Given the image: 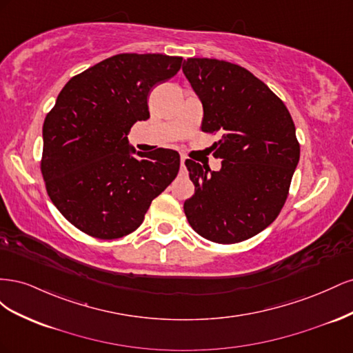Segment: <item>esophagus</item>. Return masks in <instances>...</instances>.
Returning <instances> with one entry per match:
<instances>
[{
    "mask_svg": "<svg viewBox=\"0 0 353 353\" xmlns=\"http://www.w3.org/2000/svg\"><path fill=\"white\" fill-rule=\"evenodd\" d=\"M185 160H187V157L185 156H181V168H185Z\"/></svg>",
    "mask_w": 353,
    "mask_h": 353,
    "instance_id": "1",
    "label": "esophagus"
}]
</instances>
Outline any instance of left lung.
<instances>
[{
    "label": "left lung",
    "mask_w": 353,
    "mask_h": 353,
    "mask_svg": "<svg viewBox=\"0 0 353 353\" xmlns=\"http://www.w3.org/2000/svg\"><path fill=\"white\" fill-rule=\"evenodd\" d=\"M183 72L203 104L201 131L222 134L213 143V156L222 159L218 172L185 160L194 184L185 216L201 237L240 243L271 225L287 200L301 157L293 119L285 104L239 65L187 59Z\"/></svg>",
    "instance_id": "obj_1"
}]
</instances>
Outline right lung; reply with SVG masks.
I'll return each instance as SVG.
<instances>
[{"label": "right lung", "mask_w": 353, "mask_h": 353, "mask_svg": "<svg viewBox=\"0 0 353 353\" xmlns=\"http://www.w3.org/2000/svg\"><path fill=\"white\" fill-rule=\"evenodd\" d=\"M181 63L176 56L116 54L60 91L42 126L41 172L73 227L101 240L125 237L178 175V152L157 148L134 157L128 134L150 117L148 92L175 77Z\"/></svg>", "instance_id": "add662e5"}]
</instances>
